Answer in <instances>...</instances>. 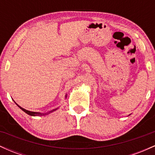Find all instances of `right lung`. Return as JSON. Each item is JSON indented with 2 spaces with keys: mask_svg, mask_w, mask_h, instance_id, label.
<instances>
[{
  "mask_svg": "<svg viewBox=\"0 0 155 155\" xmlns=\"http://www.w3.org/2000/svg\"><path fill=\"white\" fill-rule=\"evenodd\" d=\"M67 97V95H65V98H66ZM16 104V103H15ZM17 106H18V107L20 108V109H22L23 111L24 112H25L26 114H28V115H31V116H33V117H35V116H44V115H47V114H50V113H51V112H53V111H56L57 109H58V108H54V109H53V110H51V111H47V112H44V113H41V112H35V111H28V110H26V109H25V108H22L21 107V106H19L18 104H17Z\"/></svg>",
  "mask_w": 155,
  "mask_h": 155,
  "instance_id": "obj_1",
  "label": "right lung"
}]
</instances>
